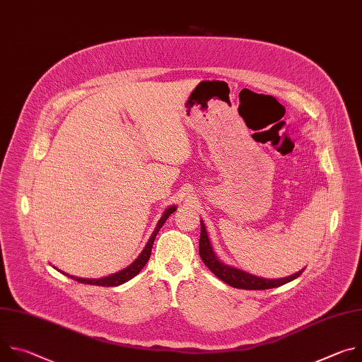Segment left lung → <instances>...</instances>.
<instances>
[{"instance_id": "1", "label": "left lung", "mask_w": 362, "mask_h": 362, "mask_svg": "<svg viewBox=\"0 0 362 362\" xmlns=\"http://www.w3.org/2000/svg\"><path fill=\"white\" fill-rule=\"evenodd\" d=\"M199 255L202 257L203 264L208 267L219 279H222L223 282H226L228 285L233 286V288H239V289H271V288H276L281 285H285L293 279H296L302 272H296L291 276L286 278H279V279H267V278H261V276H255L252 274H247L245 271H240L238 268H233L230 265L223 264L219 257L216 256L208 232H206L204 223L203 221H200V239H199Z\"/></svg>"}]
</instances>
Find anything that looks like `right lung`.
<instances>
[{"label": "right lung", "instance_id": "right-lung-1", "mask_svg": "<svg viewBox=\"0 0 362 362\" xmlns=\"http://www.w3.org/2000/svg\"><path fill=\"white\" fill-rule=\"evenodd\" d=\"M176 209H177L176 206H170V208H168V209L165 211L163 216H162L160 221L158 222L156 229H154V232L151 233V236H150L148 242L146 243L144 249L141 250V253L139 255L137 259H136L132 265H129L127 268H124V269H122V271H119V272H116V274H113V275H109V276H106V278H100V279H84V278H77V276H73V275H69V274H64V272H63V274H64L66 276H69V278H71V279L80 282V284L97 285V286H119V285H122V284L130 281V279L134 278V276L143 269V267L147 264L148 257H150V253H151L153 242H154V239H156L158 232L160 230V228L163 226V223L166 222V219H168Z\"/></svg>", "mask_w": 362, "mask_h": 362}]
</instances>
